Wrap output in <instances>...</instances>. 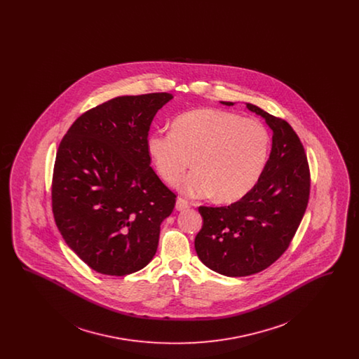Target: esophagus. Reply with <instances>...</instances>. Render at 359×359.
Returning a JSON list of instances; mask_svg holds the SVG:
<instances>
[{"label":"esophagus","mask_w":359,"mask_h":359,"mask_svg":"<svg viewBox=\"0 0 359 359\" xmlns=\"http://www.w3.org/2000/svg\"><path fill=\"white\" fill-rule=\"evenodd\" d=\"M176 210L177 211H183V210H186V208H188L189 207V203H188L186 199H183V198H177L176 199Z\"/></svg>","instance_id":"esophagus-1"}]
</instances>
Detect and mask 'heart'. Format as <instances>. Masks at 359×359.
<instances>
[{"instance_id": "obj_1", "label": "heart", "mask_w": 359, "mask_h": 359, "mask_svg": "<svg viewBox=\"0 0 359 359\" xmlns=\"http://www.w3.org/2000/svg\"><path fill=\"white\" fill-rule=\"evenodd\" d=\"M269 149V132L259 121L221 109L188 111L172 122V132L147 137V152L164 182L179 179L192 158L195 170L176 187L194 198L215 195L223 203L239 201L256 186Z\"/></svg>"}]
</instances>
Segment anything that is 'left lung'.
<instances>
[{"label": "left lung", "instance_id": "obj_1", "mask_svg": "<svg viewBox=\"0 0 359 359\" xmlns=\"http://www.w3.org/2000/svg\"><path fill=\"white\" fill-rule=\"evenodd\" d=\"M246 107L261 116L273 133L268 163L256 186L238 202L199 207L203 226L195 237L199 259L229 277L250 276L271 266L288 249L309 198V168L300 138L287 121L252 103Z\"/></svg>", "mask_w": 359, "mask_h": 359}]
</instances>
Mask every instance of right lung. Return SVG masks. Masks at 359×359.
I'll use <instances>...</instances> for the list:
<instances>
[{
    "label": "right lung",
    "instance_id": "right-lung-1",
    "mask_svg": "<svg viewBox=\"0 0 359 359\" xmlns=\"http://www.w3.org/2000/svg\"><path fill=\"white\" fill-rule=\"evenodd\" d=\"M173 95L113 98L82 114L55 160L52 211L69 249L91 269L126 276L147 266L176 195L151 167L147 137Z\"/></svg>",
    "mask_w": 359,
    "mask_h": 359
}]
</instances>
